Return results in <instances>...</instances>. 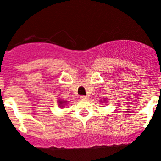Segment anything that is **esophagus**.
<instances>
[{"label":"esophagus","instance_id":"obj_1","mask_svg":"<svg viewBox=\"0 0 161 161\" xmlns=\"http://www.w3.org/2000/svg\"><path fill=\"white\" fill-rule=\"evenodd\" d=\"M80 98L81 99V100H87V99H88V97L85 95H81L80 97Z\"/></svg>","mask_w":161,"mask_h":161}]
</instances>
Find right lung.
Here are the masks:
<instances>
[{"label":"right lung","instance_id":"add662e5","mask_svg":"<svg viewBox=\"0 0 161 161\" xmlns=\"http://www.w3.org/2000/svg\"><path fill=\"white\" fill-rule=\"evenodd\" d=\"M60 104H62V103H60Z\"/></svg>","mask_w":161,"mask_h":161}]
</instances>
